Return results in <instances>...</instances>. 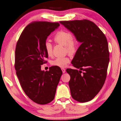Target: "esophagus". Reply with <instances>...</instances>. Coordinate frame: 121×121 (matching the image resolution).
Returning <instances> with one entry per match:
<instances>
[{"instance_id":"1","label":"esophagus","mask_w":121,"mask_h":121,"mask_svg":"<svg viewBox=\"0 0 121 121\" xmlns=\"http://www.w3.org/2000/svg\"><path fill=\"white\" fill-rule=\"evenodd\" d=\"M61 70H62V71L63 73H65V68H61Z\"/></svg>"}]
</instances>
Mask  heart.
<instances>
[{
	"mask_svg": "<svg viewBox=\"0 0 121 121\" xmlns=\"http://www.w3.org/2000/svg\"><path fill=\"white\" fill-rule=\"evenodd\" d=\"M54 40L59 44L65 46L66 51L70 54L75 53L77 50V44L73 39L72 35L70 32L65 30H61L55 35ZM45 49L47 54L51 56L53 52L52 45L49 42L45 43ZM70 62V59L68 56L62 58H57L52 61V65L61 68L65 67Z\"/></svg>",
	"mask_w": 121,
	"mask_h": 121,
	"instance_id": "obj_1",
	"label": "heart"
}]
</instances>
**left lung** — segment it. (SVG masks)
<instances>
[{
  "label": "left lung",
  "mask_w": 121,
  "mask_h": 121,
  "mask_svg": "<svg viewBox=\"0 0 121 121\" xmlns=\"http://www.w3.org/2000/svg\"><path fill=\"white\" fill-rule=\"evenodd\" d=\"M81 43L71 63L77 69H67L72 97L80 103L95 97L104 84L109 61L108 45L104 33L92 22L83 19L61 21Z\"/></svg>",
  "instance_id": "1"
}]
</instances>
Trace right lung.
Listing matches in <instances>:
<instances>
[{"instance_id":"1","label":"right lung","mask_w":121,"mask_h":121,"mask_svg":"<svg viewBox=\"0 0 121 121\" xmlns=\"http://www.w3.org/2000/svg\"><path fill=\"white\" fill-rule=\"evenodd\" d=\"M58 23L36 22L24 28L15 50V68L21 87L30 99L39 104L49 103L54 98L62 74L60 67L41 70L48 55L45 43L48 36L58 28Z\"/></svg>"}]
</instances>
